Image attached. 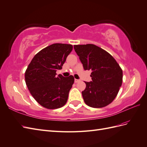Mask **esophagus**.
<instances>
[{"instance_id": "34e87169", "label": "esophagus", "mask_w": 147, "mask_h": 147, "mask_svg": "<svg viewBox=\"0 0 147 147\" xmlns=\"http://www.w3.org/2000/svg\"><path fill=\"white\" fill-rule=\"evenodd\" d=\"M79 81H80V80H79L78 79H75V83H77V82H78Z\"/></svg>"}]
</instances>
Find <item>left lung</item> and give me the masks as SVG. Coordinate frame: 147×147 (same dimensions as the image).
<instances>
[{
    "mask_svg": "<svg viewBox=\"0 0 147 147\" xmlns=\"http://www.w3.org/2000/svg\"><path fill=\"white\" fill-rule=\"evenodd\" d=\"M74 49L85 70H92V80L85 82L82 92L86 104L100 108L111 102L122 83V70L111 55L96 45H74Z\"/></svg>",
    "mask_w": 147,
    "mask_h": 147,
    "instance_id": "1",
    "label": "left lung"
}]
</instances>
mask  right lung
<instances>
[{
	"mask_svg": "<svg viewBox=\"0 0 147 147\" xmlns=\"http://www.w3.org/2000/svg\"><path fill=\"white\" fill-rule=\"evenodd\" d=\"M72 49V45L61 43L47 46L34 55L26 70L28 88L35 100L46 108L57 109L67 102L74 78L61 74L57 76L56 71L62 69Z\"/></svg>",
	"mask_w": 147,
	"mask_h": 147,
	"instance_id": "add662e5",
	"label": "right lung"
}]
</instances>
